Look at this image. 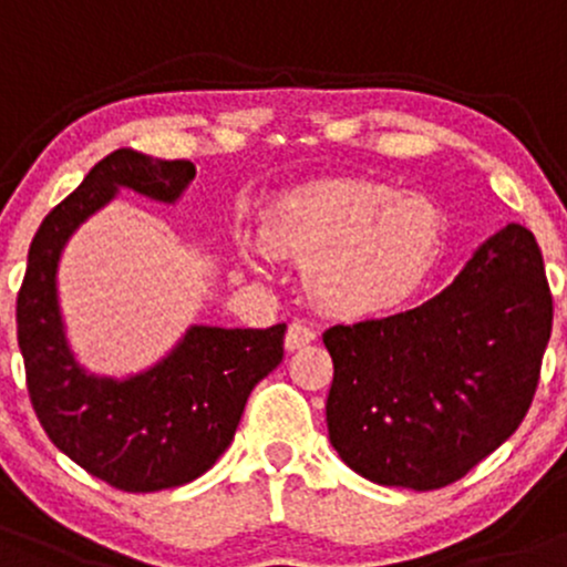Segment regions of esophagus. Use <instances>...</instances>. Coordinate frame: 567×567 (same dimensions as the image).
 Returning <instances> with one entry per match:
<instances>
[{"label":"esophagus","mask_w":567,"mask_h":567,"mask_svg":"<svg viewBox=\"0 0 567 567\" xmlns=\"http://www.w3.org/2000/svg\"><path fill=\"white\" fill-rule=\"evenodd\" d=\"M313 340H316V329L305 327V323L297 321V323H289V329H286L284 346L286 351H300V348L310 346Z\"/></svg>","instance_id":"1"}]
</instances>
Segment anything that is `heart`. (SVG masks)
I'll use <instances>...</instances> for the list:
<instances>
[{
	"label": "heart",
	"mask_w": 567,
	"mask_h": 567,
	"mask_svg": "<svg viewBox=\"0 0 567 567\" xmlns=\"http://www.w3.org/2000/svg\"><path fill=\"white\" fill-rule=\"evenodd\" d=\"M267 249L305 265V289L332 316L385 313L439 262L444 216L434 200L372 182H327L286 195L262 221Z\"/></svg>",
	"instance_id": "heart-1"
}]
</instances>
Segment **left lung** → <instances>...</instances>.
<instances>
[{"instance_id":"1","label":"left lung","mask_w":567,"mask_h":567,"mask_svg":"<svg viewBox=\"0 0 567 567\" xmlns=\"http://www.w3.org/2000/svg\"><path fill=\"white\" fill-rule=\"evenodd\" d=\"M551 316L536 238L506 225L421 308L323 332L329 442L378 485H453L530 410Z\"/></svg>"}]
</instances>
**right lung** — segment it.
<instances>
[{
    "label": "right lung",
    "instance_id": "obj_1",
    "mask_svg": "<svg viewBox=\"0 0 567 567\" xmlns=\"http://www.w3.org/2000/svg\"><path fill=\"white\" fill-rule=\"evenodd\" d=\"M195 179L189 161L117 150L42 219L18 291V348L44 434L87 474L125 493L187 485L230 447L254 385L284 359L286 323L270 329L189 327L163 361L125 380L74 359L59 308V259L87 216L120 187L176 203Z\"/></svg>",
    "mask_w": 567,
    "mask_h": 567
}]
</instances>
